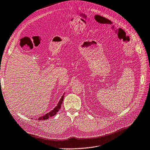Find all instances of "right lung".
<instances>
[{"mask_svg":"<svg viewBox=\"0 0 150 150\" xmlns=\"http://www.w3.org/2000/svg\"><path fill=\"white\" fill-rule=\"evenodd\" d=\"M64 95H65V93L64 95H62V96L61 97L60 101H59L58 104L56 106H55L52 110H51L49 112L46 114L45 115H44L42 116H41V117H39L38 119L39 120H46L47 119H49V117H52V116H54V115H55L57 114V112L59 111L60 107H61V104H62V101L64 100Z\"/></svg>","mask_w":150,"mask_h":150,"instance_id":"add662e5","label":"right lung"}]
</instances>
